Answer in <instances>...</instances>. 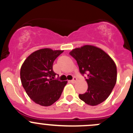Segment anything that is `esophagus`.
<instances>
[{
    "label": "esophagus",
    "mask_w": 133,
    "mask_h": 133,
    "mask_svg": "<svg viewBox=\"0 0 133 133\" xmlns=\"http://www.w3.org/2000/svg\"><path fill=\"white\" fill-rule=\"evenodd\" d=\"M76 81H77V78H76V77H75V78H74L72 79V80H70V82H71L72 83H75V82H76Z\"/></svg>",
    "instance_id": "34e87169"
}]
</instances>
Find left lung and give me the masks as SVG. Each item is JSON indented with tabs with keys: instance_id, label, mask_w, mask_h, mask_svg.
I'll return each mask as SVG.
<instances>
[{
	"instance_id": "8db88e82",
	"label": "left lung",
	"mask_w": 133,
	"mask_h": 133,
	"mask_svg": "<svg viewBox=\"0 0 133 133\" xmlns=\"http://www.w3.org/2000/svg\"><path fill=\"white\" fill-rule=\"evenodd\" d=\"M70 55L76 59L82 75H88L87 92L79 94V98L92 106L104 102L117 82L114 60L102 49L90 45L74 49Z\"/></svg>"
}]
</instances>
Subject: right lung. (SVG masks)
I'll list each match as a JSON object with an SVG mask.
<instances>
[{
    "label": "right lung",
    "mask_w": 133,
    "mask_h": 133,
    "mask_svg": "<svg viewBox=\"0 0 133 133\" xmlns=\"http://www.w3.org/2000/svg\"><path fill=\"white\" fill-rule=\"evenodd\" d=\"M63 51L49 48L39 49L27 57L20 69L22 84L35 103L49 106L59 99L67 81L55 79L54 61Z\"/></svg>",
    "instance_id": "1"
}]
</instances>
